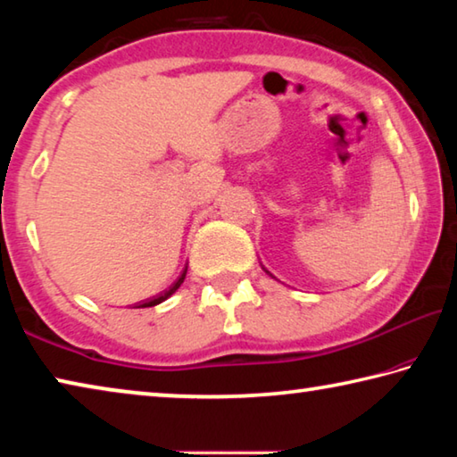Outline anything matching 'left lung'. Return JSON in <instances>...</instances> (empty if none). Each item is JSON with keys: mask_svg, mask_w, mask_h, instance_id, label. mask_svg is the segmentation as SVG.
<instances>
[{"mask_svg": "<svg viewBox=\"0 0 457 457\" xmlns=\"http://www.w3.org/2000/svg\"><path fill=\"white\" fill-rule=\"evenodd\" d=\"M266 272H268V270H266Z\"/></svg>", "mask_w": 457, "mask_h": 457, "instance_id": "1", "label": "left lung"}]
</instances>
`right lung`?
Segmentation results:
<instances>
[{
    "mask_svg": "<svg viewBox=\"0 0 457 457\" xmlns=\"http://www.w3.org/2000/svg\"><path fill=\"white\" fill-rule=\"evenodd\" d=\"M185 274H187V270H185V272L177 278V280L169 286V288L163 292V294H159V296H154V298H151V300H145L143 304H138V308H146V306H157V304H161V303H165V300L171 296V294H175L177 292V288H179V286L183 284V280H185Z\"/></svg>",
    "mask_w": 457,
    "mask_h": 457,
    "instance_id": "right-lung-1",
    "label": "right lung"
}]
</instances>
